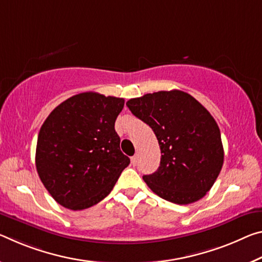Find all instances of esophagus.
<instances>
[{"label":"esophagus","instance_id":"esophagus-1","mask_svg":"<svg viewBox=\"0 0 262 262\" xmlns=\"http://www.w3.org/2000/svg\"><path fill=\"white\" fill-rule=\"evenodd\" d=\"M130 160H132V164L136 165V163H138V155H134Z\"/></svg>","mask_w":262,"mask_h":262}]
</instances>
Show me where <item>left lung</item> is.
I'll list each match as a JSON object with an SVG mask.
<instances>
[{
	"instance_id": "obj_1",
	"label": "left lung",
	"mask_w": 262,
	"mask_h": 262,
	"mask_svg": "<svg viewBox=\"0 0 262 262\" xmlns=\"http://www.w3.org/2000/svg\"><path fill=\"white\" fill-rule=\"evenodd\" d=\"M126 105L159 141L160 167L143 176L152 192L181 205L204 197L224 163L221 130L209 111L178 90L144 94Z\"/></svg>"
}]
</instances>
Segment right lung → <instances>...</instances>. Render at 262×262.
<instances>
[{
    "label": "right lung",
    "mask_w": 262,
    "mask_h": 262,
    "mask_svg": "<svg viewBox=\"0 0 262 262\" xmlns=\"http://www.w3.org/2000/svg\"><path fill=\"white\" fill-rule=\"evenodd\" d=\"M122 98L79 93L53 110L40 127L36 168L52 198L70 210H84L102 201L129 157L120 150L114 129Z\"/></svg>",
    "instance_id": "1"
}]
</instances>
